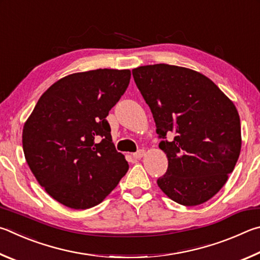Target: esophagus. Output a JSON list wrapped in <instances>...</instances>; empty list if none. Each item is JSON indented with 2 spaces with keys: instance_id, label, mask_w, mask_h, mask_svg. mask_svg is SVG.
I'll return each mask as SVG.
<instances>
[{
  "instance_id": "34e87169",
  "label": "esophagus",
  "mask_w": 260,
  "mask_h": 260,
  "mask_svg": "<svg viewBox=\"0 0 260 260\" xmlns=\"http://www.w3.org/2000/svg\"><path fill=\"white\" fill-rule=\"evenodd\" d=\"M144 155H145V151H144V149H139V151L134 153V157H135V158H142Z\"/></svg>"
}]
</instances>
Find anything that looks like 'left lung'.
I'll return each mask as SVG.
<instances>
[{
	"label": "left lung",
	"instance_id": "left-lung-1",
	"mask_svg": "<svg viewBox=\"0 0 260 260\" xmlns=\"http://www.w3.org/2000/svg\"><path fill=\"white\" fill-rule=\"evenodd\" d=\"M151 108L168 170L158 187L186 207L207 202L219 192L241 152L240 116L233 102L201 73L168 63L133 70Z\"/></svg>",
	"mask_w": 260,
	"mask_h": 260
}]
</instances>
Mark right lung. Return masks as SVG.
Returning a JSON list of instances; mask_svg holds the SVG:
<instances>
[{
    "mask_svg": "<svg viewBox=\"0 0 260 260\" xmlns=\"http://www.w3.org/2000/svg\"><path fill=\"white\" fill-rule=\"evenodd\" d=\"M129 70H94L58 80L22 129L25 158L50 197L76 210L97 206L129 165L112 143L108 112L129 85Z\"/></svg>",
    "mask_w": 260,
    "mask_h": 260,
    "instance_id": "add662e5",
    "label": "right lung"
}]
</instances>
